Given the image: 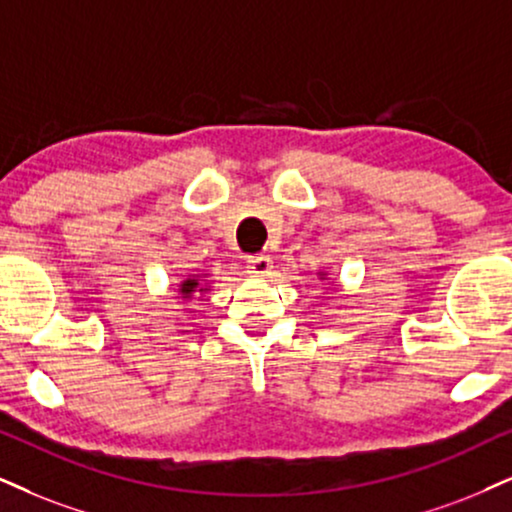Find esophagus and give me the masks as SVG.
Instances as JSON below:
<instances>
[{
    "mask_svg": "<svg viewBox=\"0 0 512 512\" xmlns=\"http://www.w3.org/2000/svg\"><path fill=\"white\" fill-rule=\"evenodd\" d=\"M246 270H249L251 275H270V270H273V263H270L268 256L254 254V256L246 258Z\"/></svg>",
    "mask_w": 512,
    "mask_h": 512,
    "instance_id": "obj_1",
    "label": "esophagus"
}]
</instances>
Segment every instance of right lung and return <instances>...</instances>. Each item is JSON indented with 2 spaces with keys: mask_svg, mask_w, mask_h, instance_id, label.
<instances>
[{
  "mask_svg": "<svg viewBox=\"0 0 512 512\" xmlns=\"http://www.w3.org/2000/svg\"><path fill=\"white\" fill-rule=\"evenodd\" d=\"M199 292H204V287L199 285L197 277H187V280L180 285L182 299H192V294H199Z\"/></svg>",
  "mask_w": 512,
  "mask_h": 512,
  "instance_id": "obj_1",
  "label": "right lung"
}]
</instances>
